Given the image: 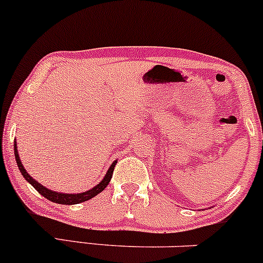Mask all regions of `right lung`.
<instances>
[{
    "label": "right lung",
    "instance_id": "obj_1",
    "mask_svg": "<svg viewBox=\"0 0 263 263\" xmlns=\"http://www.w3.org/2000/svg\"><path fill=\"white\" fill-rule=\"evenodd\" d=\"M14 157H16V162H17V166H18L20 171H21L22 176L25 177L26 181H28V183H31L34 189L37 190L43 197H46L47 200H50L52 202H54V203H61V204H76V203H81V202H85V201H88L91 200L92 197H95V196L99 195L100 192H102L103 190L107 187V184L109 183V181H111L112 178V174H114V168L115 166H116L117 161H115L114 163L109 166L108 171L106 172L105 177L102 178V181L99 184H96V186L93 187V189L88 190V191L86 192H81V193H63V192H56V191H51V190L46 189L45 186H42L41 183L37 182L36 180H33L32 177H31L30 175L26 172L24 164H22L21 160H20V156H18V151H17V145H16V141H14Z\"/></svg>",
    "mask_w": 263,
    "mask_h": 263
}]
</instances>
